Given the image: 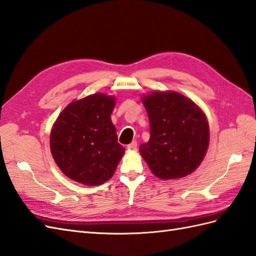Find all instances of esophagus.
I'll return each instance as SVG.
<instances>
[{
    "mask_svg": "<svg viewBox=\"0 0 256 256\" xmlns=\"http://www.w3.org/2000/svg\"><path fill=\"white\" fill-rule=\"evenodd\" d=\"M126 148L128 149V150H136L137 149V142L134 140V142H132L130 144H128V145L126 146Z\"/></svg>",
    "mask_w": 256,
    "mask_h": 256,
    "instance_id": "obj_1",
    "label": "esophagus"
}]
</instances>
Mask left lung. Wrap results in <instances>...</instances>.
<instances>
[{
	"label": "left lung",
	"instance_id": "8db88e82",
	"mask_svg": "<svg viewBox=\"0 0 256 256\" xmlns=\"http://www.w3.org/2000/svg\"><path fill=\"white\" fill-rule=\"evenodd\" d=\"M150 138L140 152L161 180L185 178L200 166L210 142L208 123L199 106L176 92H154L142 96Z\"/></svg>",
	"mask_w": 256,
	"mask_h": 256
}]
</instances>
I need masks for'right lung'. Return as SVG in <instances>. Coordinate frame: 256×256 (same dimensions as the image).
<instances>
[{"label":"right lung","mask_w":256,"mask_h":256,"mask_svg":"<svg viewBox=\"0 0 256 256\" xmlns=\"http://www.w3.org/2000/svg\"><path fill=\"white\" fill-rule=\"evenodd\" d=\"M114 104V97L97 93L72 102L57 118L50 152L69 178L97 186L112 178L126 150L111 122Z\"/></svg>","instance_id":"1"}]
</instances>
